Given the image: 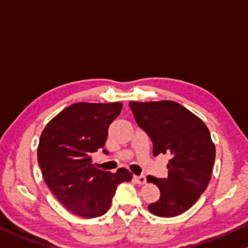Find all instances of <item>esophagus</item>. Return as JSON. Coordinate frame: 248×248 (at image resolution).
<instances>
[{
  "mask_svg": "<svg viewBox=\"0 0 248 248\" xmlns=\"http://www.w3.org/2000/svg\"><path fill=\"white\" fill-rule=\"evenodd\" d=\"M134 180H135V182L137 183V184H140V185H144L146 183V177L144 176V175H140V176H137V175H135Z\"/></svg>",
  "mask_w": 248,
  "mask_h": 248,
  "instance_id": "obj_1",
  "label": "esophagus"
}]
</instances>
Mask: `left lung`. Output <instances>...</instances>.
<instances>
[{
	"label": "left lung",
	"instance_id": "1",
	"mask_svg": "<svg viewBox=\"0 0 248 248\" xmlns=\"http://www.w3.org/2000/svg\"><path fill=\"white\" fill-rule=\"evenodd\" d=\"M133 115L153 143V155L170 156L169 176L148 175L147 182L159 188L161 197L148 205L159 217H174L187 211L211 181L215 145L199 116L173 101L129 102Z\"/></svg>",
	"mask_w": 248,
	"mask_h": 248
}]
</instances>
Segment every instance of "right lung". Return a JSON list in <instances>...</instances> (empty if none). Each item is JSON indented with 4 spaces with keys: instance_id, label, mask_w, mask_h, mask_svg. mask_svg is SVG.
I'll return each mask as SVG.
<instances>
[{
    "instance_id": "1",
    "label": "right lung",
    "mask_w": 248,
    "mask_h": 248,
    "mask_svg": "<svg viewBox=\"0 0 248 248\" xmlns=\"http://www.w3.org/2000/svg\"><path fill=\"white\" fill-rule=\"evenodd\" d=\"M122 108L121 102L75 103L53 117L42 132L37 162L44 181L60 203L75 215H104L117 185L132 180L133 174L123 167L111 173L92 163V154L104 147L109 125Z\"/></svg>"
}]
</instances>
